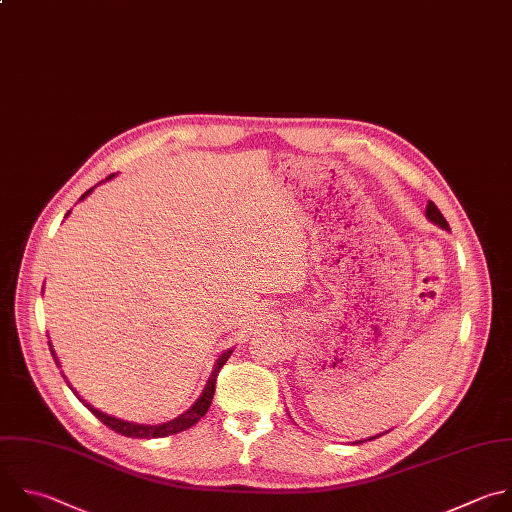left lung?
Returning <instances> with one entry per match:
<instances>
[{"instance_id":"left-lung-1","label":"left lung","mask_w":512,"mask_h":512,"mask_svg":"<svg viewBox=\"0 0 512 512\" xmlns=\"http://www.w3.org/2000/svg\"><path fill=\"white\" fill-rule=\"evenodd\" d=\"M426 219H428V221H432L434 225H438V227L446 229V231L450 229V227H448V223H446V219H444V215L438 211V207H436L432 201H430V203H428V207H426ZM378 436H380V434H378ZM378 436H372L370 440H374V438H378ZM360 442H362V440H360Z\"/></svg>"}]
</instances>
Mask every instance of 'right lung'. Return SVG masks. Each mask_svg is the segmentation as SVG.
Segmentation results:
<instances>
[{"label":"right lung","instance_id":"add662e5","mask_svg":"<svg viewBox=\"0 0 512 512\" xmlns=\"http://www.w3.org/2000/svg\"><path fill=\"white\" fill-rule=\"evenodd\" d=\"M114 175H110V177H106V181H110ZM100 183H104V181H100ZM98 183V185H100ZM94 191V187L90 189V191H86L82 197H80V201H84L90 193ZM70 215V211L66 213V217ZM50 352H52V356H54V360H56V354H54V350L50 348ZM231 352L233 350H227L225 354H221L219 356V360H217V364H215V368H213V374H211V378L207 380V386H205V390H203V394L199 396V400L187 410V412H183L179 418H175V420H170V422H164V424H156V426H148V424H134V422H126V420H120V418H114V416H108V414H104V412H100V410H96L94 406H90L88 402H84L76 392V396H78V400L102 422V424H106L108 428H112L114 432H118V434H122V436H128V438H164V436H170V434H177V432H183V430H187V428H191V426H195L205 414H207V410H209V406H211V400H213V396H215V384H217V376H219V372H221V368L225 366V362L231 358ZM56 364H58V360H56ZM70 386V384H68ZM72 388V386H70Z\"/></svg>","mask_w":512,"mask_h":512}]
</instances>
